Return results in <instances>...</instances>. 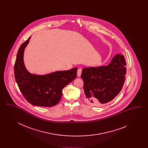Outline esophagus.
I'll list each match as a JSON object with an SVG mask.
<instances>
[{"instance_id":"34e87169","label":"esophagus","mask_w":148,"mask_h":148,"mask_svg":"<svg viewBox=\"0 0 148 148\" xmlns=\"http://www.w3.org/2000/svg\"><path fill=\"white\" fill-rule=\"evenodd\" d=\"M82 68H79V69H77V77H80V75H81V74H82Z\"/></svg>"}]
</instances>
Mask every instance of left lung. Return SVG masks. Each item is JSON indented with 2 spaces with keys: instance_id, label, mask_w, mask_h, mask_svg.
<instances>
[{
  "instance_id": "obj_1",
  "label": "left lung",
  "mask_w": 148,
  "mask_h": 148,
  "mask_svg": "<svg viewBox=\"0 0 148 148\" xmlns=\"http://www.w3.org/2000/svg\"><path fill=\"white\" fill-rule=\"evenodd\" d=\"M126 65L124 56L117 54L106 66L84 68L81 77L86 101L99 106L113 100L124 84Z\"/></svg>"
}]
</instances>
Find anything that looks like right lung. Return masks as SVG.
Masks as SVG:
<instances>
[{"mask_svg":"<svg viewBox=\"0 0 148 148\" xmlns=\"http://www.w3.org/2000/svg\"><path fill=\"white\" fill-rule=\"evenodd\" d=\"M30 38L21 44L17 53L14 65L16 82L24 97L31 104L44 107L56 106L62 98L63 89L77 77V68L45 75L30 73L24 63V50Z\"/></svg>","mask_w":148,"mask_h":148,"instance_id":"1","label":"right lung"}]
</instances>
